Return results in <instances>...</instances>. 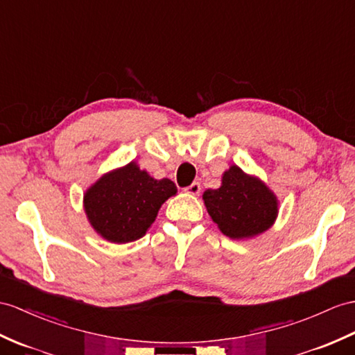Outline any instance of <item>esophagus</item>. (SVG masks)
I'll use <instances>...</instances> for the list:
<instances>
[{
  "label": "esophagus",
  "mask_w": 355,
  "mask_h": 355,
  "mask_svg": "<svg viewBox=\"0 0 355 355\" xmlns=\"http://www.w3.org/2000/svg\"><path fill=\"white\" fill-rule=\"evenodd\" d=\"M200 189H202L200 184H198V182H193L191 185L187 187V188L184 189V191H185L187 194H191V196H198V194H200Z\"/></svg>",
  "instance_id": "34e87169"
}]
</instances>
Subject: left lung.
<instances>
[{
	"instance_id": "left-lung-1",
	"label": "left lung",
	"mask_w": 355,
	"mask_h": 355,
	"mask_svg": "<svg viewBox=\"0 0 355 355\" xmlns=\"http://www.w3.org/2000/svg\"><path fill=\"white\" fill-rule=\"evenodd\" d=\"M203 202L223 235L250 239L266 232L277 220L279 200L257 176L247 175L238 166L223 173L217 189H206Z\"/></svg>"
}]
</instances>
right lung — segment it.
Masks as SVG:
<instances>
[{"label": "right lung", "mask_w": 355, "mask_h": 355, "mask_svg": "<svg viewBox=\"0 0 355 355\" xmlns=\"http://www.w3.org/2000/svg\"><path fill=\"white\" fill-rule=\"evenodd\" d=\"M176 193L170 179H155L131 161L92 184L83 205L90 226L101 238L126 244L146 235L162 203Z\"/></svg>", "instance_id": "obj_1"}]
</instances>
